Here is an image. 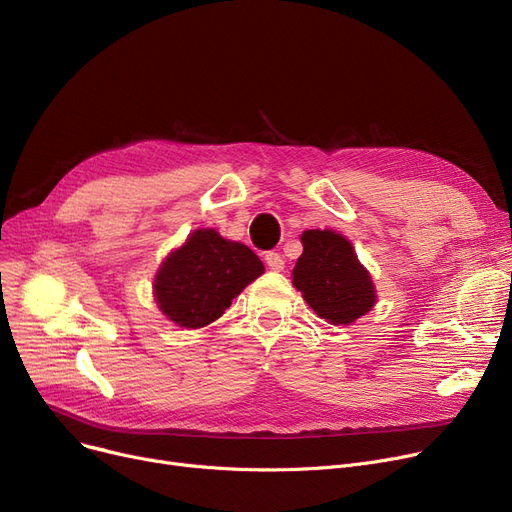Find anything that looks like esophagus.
Listing matches in <instances>:
<instances>
[{"label":"esophagus","instance_id":"34e87169","mask_svg":"<svg viewBox=\"0 0 512 512\" xmlns=\"http://www.w3.org/2000/svg\"><path fill=\"white\" fill-rule=\"evenodd\" d=\"M265 263H267V267H270V270H274V272H280V270H284V259H282V255L280 253H274V251H270V253H265Z\"/></svg>","mask_w":512,"mask_h":512}]
</instances>
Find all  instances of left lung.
I'll return each mask as SVG.
<instances>
[{"label": "left lung", "mask_w": 512, "mask_h": 512, "mask_svg": "<svg viewBox=\"0 0 512 512\" xmlns=\"http://www.w3.org/2000/svg\"><path fill=\"white\" fill-rule=\"evenodd\" d=\"M303 255L292 270V284L309 307L334 326H351L375 305L369 272L351 242L334 230H305Z\"/></svg>", "instance_id": "left-lung-1"}]
</instances>
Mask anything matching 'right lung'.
Segmentation results:
<instances>
[{"label":"right lung","mask_w":512,"mask_h":512,"mask_svg":"<svg viewBox=\"0 0 512 512\" xmlns=\"http://www.w3.org/2000/svg\"><path fill=\"white\" fill-rule=\"evenodd\" d=\"M263 274L261 259L242 242L199 228L159 265L155 303L180 328H203L222 317L232 299Z\"/></svg>","instance_id":"1"}]
</instances>
